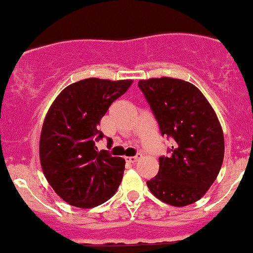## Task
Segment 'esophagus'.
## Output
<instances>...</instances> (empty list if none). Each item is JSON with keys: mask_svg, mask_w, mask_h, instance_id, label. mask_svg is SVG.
<instances>
[{"mask_svg": "<svg viewBox=\"0 0 253 253\" xmlns=\"http://www.w3.org/2000/svg\"><path fill=\"white\" fill-rule=\"evenodd\" d=\"M141 157V155L140 154H136L135 156H130V157H126V161L129 162V164H135V162L137 161V160Z\"/></svg>", "mask_w": 253, "mask_h": 253, "instance_id": "obj_1", "label": "esophagus"}]
</instances>
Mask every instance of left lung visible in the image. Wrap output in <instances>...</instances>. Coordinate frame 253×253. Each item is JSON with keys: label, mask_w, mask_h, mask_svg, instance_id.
<instances>
[{"label": "left lung", "mask_w": 253, "mask_h": 253, "mask_svg": "<svg viewBox=\"0 0 253 253\" xmlns=\"http://www.w3.org/2000/svg\"><path fill=\"white\" fill-rule=\"evenodd\" d=\"M137 86L160 134L173 141L166 156H160L156 176L146 182L150 192L174 207L199 201L224 160V134L214 109L196 86L182 80H141Z\"/></svg>", "instance_id": "1"}]
</instances>
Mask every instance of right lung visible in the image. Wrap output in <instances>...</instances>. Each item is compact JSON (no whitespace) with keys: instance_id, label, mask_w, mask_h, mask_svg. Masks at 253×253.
I'll return each mask as SVG.
<instances>
[{"instance_id":"add662e5","label":"right lung","mask_w":253,"mask_h":253,"mask_svg":"<svg viewBox=\"0 0 253 253\" xmlns=\"http://www.w3.org/2000/svg\"><path fill=\"white\" fill-rule=\"evenodd\" d=\"M131 80L86 79L67 86L50 107L41 135V164L57 196L79 208H92L114 196L126 161L97 151L104 135L97 126Z\"/></svg>"}]
</instances>
